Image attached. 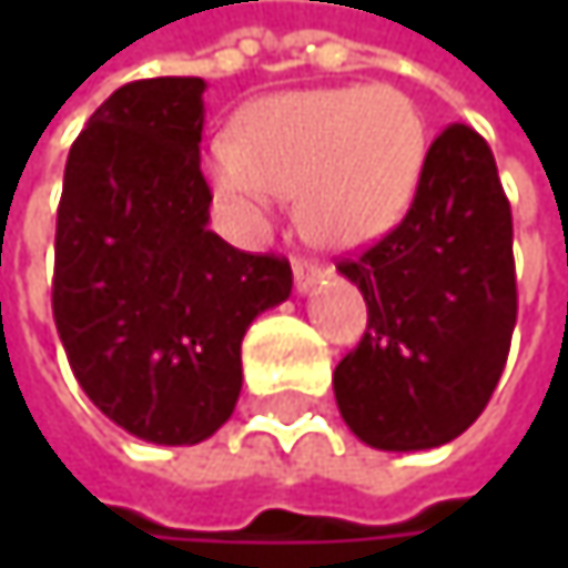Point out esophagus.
<instances>
[{
  "instance_id": "34e87169",
  "label": "esophagus",
  "mask_w": 568,
  "mask_h": 568,
  "mask_svg": "<svg viewBox=\"0 0 568 568\" xmlns=\"http://www.w3.org/2000/svg\"><path fill=\"white\" fill-rule=\"evenodd\" d=\"M292 276H295V288H298V292H308L312 285L322 283L325 270H322V266H315V263L295 260V266H292Z\"/></svg>"
}]
</instances>
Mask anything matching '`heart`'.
<instances>
[{
  "label": "heart",
  "mask_w": 568,
  "mask_h": 568,
  "mask_svg": "<svg viewBox=\"0 0 568 568\" xmlns=\"http://www.w3.org/2000/svg\"><path fill=\"white\" fill-rule=\"evenodd\" d=\"M427 161L417 104L392 84L302 88L253 101L236 138L206 148L203 171L223 213L260 230L283 193L325 246H362L407 213Z\"/></svg>",
  "instance_id": "heart-1"
}]
</instances>
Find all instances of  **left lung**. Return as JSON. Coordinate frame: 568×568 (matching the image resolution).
Wrapping results in <instances>:
<instances>
[{"label": "left lung", "mask_w": 568, "mask_h": 568, "mask_svg": "<svg viewBox=\"0 0 568 568\" xmlns=\"http://www.w3.org/2000/svg\"><path fill=\"white\" fill-rule=\"evenodd\" d=\"M338 273L368 305L358 348L332 375L352 434L378 450L460 437L504 375L516 325L510 200L487 141L444 128L404 220Z\"/></svg>", "instance_id": "8db88e82"}]
</instances>
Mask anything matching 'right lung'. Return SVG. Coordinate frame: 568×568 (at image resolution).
<instances>
[{"mask_svg": "<svg viewBox=\"0 0 568 568\" xmlns=\"http://www.w3.org/2000/svg\"><path fill=\"white\" fill-rule=\"evenodd\" d=\"M203 88H118L68 151L55 226L52 312L78 385L128 434L171 447L230 420L243 335L292 292L288 260L206 226Z\"/></svg>", "mask_w": 568, "mask_h": 568, "instance_id": "add662e5", "label": "right lung"}]
</instances>
